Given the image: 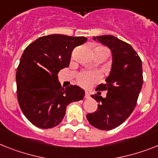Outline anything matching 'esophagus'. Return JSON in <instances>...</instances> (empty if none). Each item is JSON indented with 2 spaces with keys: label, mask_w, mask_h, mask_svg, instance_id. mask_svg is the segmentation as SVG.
Returning <instances> with one entry per match:
<instances>
[{
  "label": "esophagus",
  "mask_w": 158,
  "mask_h": 158,
  "mask_svg": "<svg viewBox=\"0 0 158 158\" xmlns=\"http://www.w3.org/2000/svg\"><path fill=\"white\" fill-rule=\"evenodd\" d=\"M90 97V94H89V93L88 91H85V98H89Z\"/></svg>",
  "instance_id": "esophagus-1"
}]
</instances>
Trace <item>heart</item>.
<instances>
[{
  "mask_svg": "<svg viewBox=\"0 0 158 158\" xmlns=\"http://www.w3.org/2000/svg\"><path fill=\"white\" fill-rule=\"evenodd\" d=\"M96 50H105V48H98ZM95 50V51H96ZM107 52V51H106ZM99 78V75L96 72H89V71H84L81 72L78 74L77 76V82L79 85H81L83 87H89L91 84H93L94 82L97 81Z\"/></svg>",
  "mask_w": 158,
  "mask_h": 158,
  "instance_id": "1",
  "label": "heart"
}]
</instances>
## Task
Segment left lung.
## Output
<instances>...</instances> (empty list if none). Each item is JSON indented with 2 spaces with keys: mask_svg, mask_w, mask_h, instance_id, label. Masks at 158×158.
<instances>
[{
  "mask_svg": "<svg viewBox=\"0 0 158 158\" xmlns=\"http://www.w3.org/2000/svg\"><path fill=\"white\" fill-rule=\"evenodd\" d=\"M93 40L110 48L112 64L106 84L97 88L107 91L106 96L91 95L98 102V109L87 114L86 118L96 128L111 130L122 124L136 105L143 85L142 62L130 44L113 35L97 36Z\"/></svg>",
  "mask_w": 158,
  "mask_h": 158,
  "instance_id": "1",
  "label": "left lung"
}]
</instances>
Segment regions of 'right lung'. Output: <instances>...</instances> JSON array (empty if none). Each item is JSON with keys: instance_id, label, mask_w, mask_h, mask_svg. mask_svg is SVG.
<instances>
[{"instance_id": "right-lung-1", "label": "right lung", "mask_w": 158, "mask_h": 158, "mask_svg": "<svg viewBox=\"0 0 158 158\" xmlns=\"http://www.w3.org/2000/svg\"><path fill=\"white\" fill-rule=\"evenodd\" d=\"M86 40L54 34L39 38L25 49L16 73L18 100L26 118L36 127H56L67 106L84 98L85 90L77 85L62 88L57 73L69 67L73 48Z\"/></svg>"}]
</instances>
